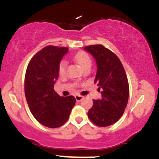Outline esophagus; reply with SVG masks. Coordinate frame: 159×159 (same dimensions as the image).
<instances>
[{
    "instance_id": "obj_1",
    "label": "esophagus",
    "mask_w": 159,
    "mask_h": 159,
    "mask_svg": "<svg viewBox=\"0 0 159 159\" xmlns=\"http://www.w3.org/2000/svg\"><path fill=\"white\" fill-rule=\"evenodd\" d=\"M75 99L77 101H81L83 99V97L81 95H75Z\"/></svg>"
}]
</instances>
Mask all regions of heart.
<instances>
[{
  "instance_id": "heart-1",
  "label": "heart",
  "mask_w": 159,
  "mask_h": 159,
  "mask_svg": "<svg viewBox=\"0 0 159 159\" xmlns=\"http://www.w3.org/2000/svg\"><path fill=\"white\" fill-rule=\"evenodd\" d=\"M75 61L78 64V66L81 67L83 70L86 68H91L92 64V60L88 53L81 52L78 53L74 56ZM67 68V63L65 61H61L58 66V73L60 75H64L66 74Z\"/></svg>"
}]
</instances>
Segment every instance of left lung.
Masks as SVG:
<instances>
[{
  "label": "left lung",
  "mask_w": 159,
  "mask_h": 159,
  "mask_svg": "<svg viewBox=\"0 0 159 159\" xmlns=\"http://www.w3.org/2000/svg\"><path fill=\"white\" fill-rule=\"evenodd\" d=\"M84 49L96 60L94 82L102 95L101 99L93 100L88 116L97 126H110L120 119L127 105L129 88L126 71L120 58L102 45H91Z\"/></svg>",
  "instance_id": "8db88e82"
}]
</instances>
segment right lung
<instances>
[{
  "instance_id": "right-lung-1",
  "label": "right lung",
  "mask_w": 159,
  "mask_h": 159,
  "mask_svg": "<svg viewBox=\"0 0 159 159\" xmlns=\"http://www.w3.org/2000/svg\"><path fill=\"white\" fill-rule=\"evenodd\" d=\"M68 51L67 47L46 46L31 58L25 75V96L30 112L49 128L65 124L76 103L75 97H60L54 90L60 61Z\"/></svg>"
}]
</instances>
